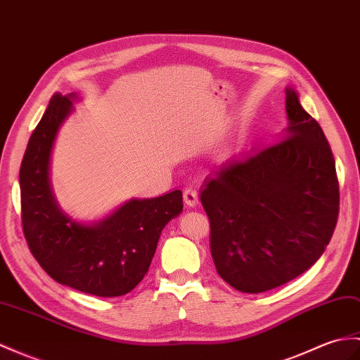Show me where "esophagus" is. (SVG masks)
I'll list each match as a JSON object with an SVG mask.
<instances>
[{"label": "esophagus", "mask_w": 360, "mask_h": 360, "mask_svg": "<svg viewBox=\"0 0 360 360\" xmlns=\"http://www.w3.org/2000/svg\"><path fill=\"white\" fill-rule=\"evenodd\" d=\"M198 198H199L198 191L195 188L187 187L186 190H184V202L187 204V207L193 208L198 204Z\"/></svg>", "instance_id": "1"}]
</instances>
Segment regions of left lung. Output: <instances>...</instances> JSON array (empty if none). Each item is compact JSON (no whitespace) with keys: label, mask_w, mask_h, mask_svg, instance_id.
<instances>
[{"label":"left lung","mask_w":360,"mask_h":360,"mask_svg":"<svg viewBox=\"0 0 360 360\" xmlns=\"http://www.w3.org/2000/svg\"><path fill=\"white\" fill-rule=\"evenodd\" d=\"M287 135L224 162L200 191L221 278L264 293L307 271L336 229L339 181L321 125L287 89Z\"/></svg>","instance_id":"left-lung-1"}]
</instances>
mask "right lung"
I'll return each mask as SVG.
<instances>
[{
    "mask_svg": "<svg viewBox=\"0 0 360 360\" xmlns=\"http://www.w3.org/2000/svg\"><path fill=\"white\" fill-rule=\"evenodd\" d=\"M70 110V98L55 94L29 139L20 169L24 238L53 281L99 297L127 295L147 274L162 229L182 212V191L133 199L96 225L72 221L49 184L50 152Z\"/></svg>",
    "mask_w": 360,
    "mask_h": 360,
    "instance_id": "1",
    "label": "right lung"
}]
</instances>
